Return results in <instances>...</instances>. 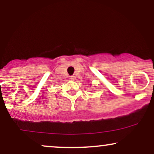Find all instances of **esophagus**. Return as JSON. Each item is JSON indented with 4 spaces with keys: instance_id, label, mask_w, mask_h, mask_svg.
Segmentation results:
<instances>
[{
    "instance_id": "obj_1",
    "label": "esophagus",
    "mask_w": 154,
    "mask_h": 154,
    "mask_svg": "<svg viewBox=\"0 0 154 154\" xmlns=\"http://www.w3.org/2000/svg\"><path fill=\"white\" fill-rule=\"evenodd\" d=\"M75 79H76V77H75V76H70L69 77V80H71V81L75 80Z\"/></svg>"
}]
</instances>
